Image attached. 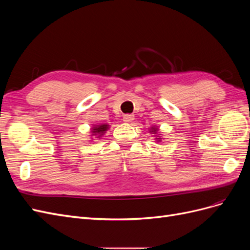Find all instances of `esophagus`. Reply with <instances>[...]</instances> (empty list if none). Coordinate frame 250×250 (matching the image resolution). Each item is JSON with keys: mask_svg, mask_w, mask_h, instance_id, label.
I'll return each mask as SVG.
<instances>
[{"mask_svg": "<svg viewBox=\"0 0 250 250\" xmlns=\"http://www.w3.org/2000/svg\"><path fill=\"white\" fill-rule=\"evenodd\" d=\"M133 115H130V113H127V115H124L123 116V121L125 123H129L131 122V121L133 120Z\"/></svg>", "mask_w": 250, "mask_h": 250, "instance_id": "1", "label": "esophagus"}]
</instances>
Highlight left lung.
<instances>
[{"label":"left lung","instance_id":"1","mask_svg":"<svg viewBox=\"0 0 250 250\" xmlns=\"http://www.w3.org/2000/svg\"><path fill=\"white\" fill-rule=\"evenodd\" d=\"M150 131H151V132H155V133H156L157 129H156V128H155V127H151V130H150ZM156 140H158V141H160V139H158V138H157Z\"/></svg>","mask_w":250,"mask_h":250}]
</instances>
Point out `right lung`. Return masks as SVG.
Segmentation results:
<instances>
[{
  "instance_id": "add662e5",
  "label": "right lung",
  "mask_w": 250,
  "mask_h": 250,
  "mask_svg": "<svg viewBox=\"0 0 250 250\" xmlns=\"http://www.w3.org/2000/svg\"><path fill=\"white\" fill-rule=\"evenodd\" d=\"M109 125L107 124H100V125H96L95 127H93V135H97L98 138H101V135L104 134V132L108 129Z\"/></svg>"
}]
</instances>
